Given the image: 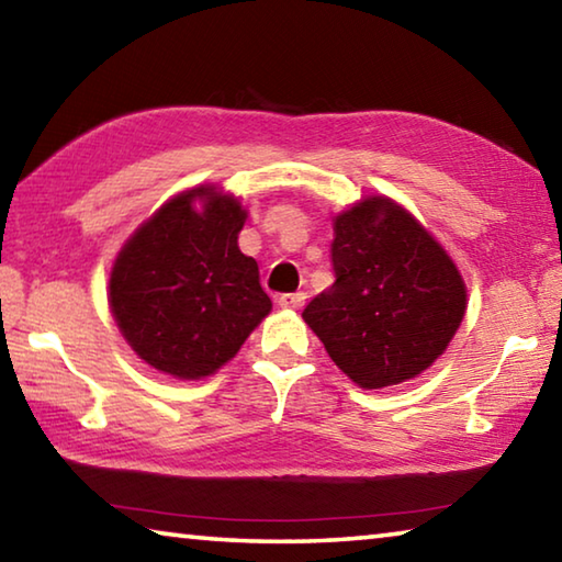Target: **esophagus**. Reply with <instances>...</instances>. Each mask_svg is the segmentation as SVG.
I'll use <instances>...</instances> for the list:
<instances>
[{"mask_svg":"<svg viewBox=\"0 0 562 562\" xmlns=\"http://www.w3.org/2000/svg\"><path fill=\"white\" fill-rule=\"evenodd\" d=\"M304 300H307V294H304V292H284L278 297L280 307H284V310H300Z\"/></svg>","mask_w":562,"mask_h":562,"instance_id":"obj_1","label":"esophagus"}]
</instances>
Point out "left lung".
<instances>
[{
    "label": "left lung",
    "instance_id": "8db88e82",
    "mask_svg": "<svg viewBox=\"0 0 562 562\" xmlns=\"http://www.w3.org/2000/svg\"><path fill=\"white\" fill-rule=\"evenodd\" d=\"M335 284L302 317L361 389L422 374L443 355L465 312V288L443 247L389 198L337 215Z\"/></svg>",
    "mask_w": 562,
    "mask_h": 562
}]
</instances>
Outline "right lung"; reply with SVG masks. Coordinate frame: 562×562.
<instances>
[{
    "instance_id": "1",
    "label": "right lung",
    "mask_w": 562,
    "mask_h": 562,
    "mask_svg": "<svg viewBox=\"0 0 562 562\" xmlns=\"http://www.w3.org/2000/svg\"><path fill=\"white\" fill-rule=\"evenodd\" d=\"M243 223L235 198L203 186L168 201L123 245L109 282L111 312L158 372L213 374L270 312L258 262L237 247Z\"/></svg>"
}]
</instances>
